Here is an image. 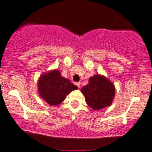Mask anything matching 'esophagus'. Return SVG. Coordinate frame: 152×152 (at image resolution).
<instances>
[{"mask_svg": "<svg viewBox=\"0 0 152 152\" xmlns=\"http://www.w3.org/2000/svg\"><path fill=\"white\" fill-rule=\"evenodd\" d=\"M75 84H76V86H77V87L80 88V82H77V83H75Z\"/></svg>", "mask_w": 152, "mask_h": 152, "instance_id": "obj_1", "label": "esophagus"}]
</instances>
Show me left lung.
<instances>
[{
    "label": "left lung",
    "instance_id": "1",
    "mask_svg": "<svg viewBox=\"0 0 152 152\" xmlns=\"http://www.w3.org/2000/svg\"><path fill=\"white\" fill-rule=\"evenodd\" d=\"M80 91L85 96L86 104L95 110L110 106L115 96L113 83L100 75L91 77L89 83Z\"/></svg>",
    "mask_w": 152,
    "mask_h": 152
}]
</instances>
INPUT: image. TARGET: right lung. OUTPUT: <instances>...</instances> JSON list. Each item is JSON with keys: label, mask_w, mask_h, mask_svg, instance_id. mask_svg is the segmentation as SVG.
I'll use <instances>...</instances> for the list:
<instances>
[{"label": "right lung", "mask_w": 152, "mask_h": 152, "mask_svg": "<svg viewBox=\"0 0 152 152\" xmlns=\"http://www.w3.org/2000/svg\"><path fill=\"white\" fill-rule=\"evenodd\" d=\"M77 89V86L71 83L69 79L62 77L58 70L43 74L38 80L40 97L51 106L61 104L68 94Z\"/></svg>", "instance_id": "right-lung-1"}]
</instances>
